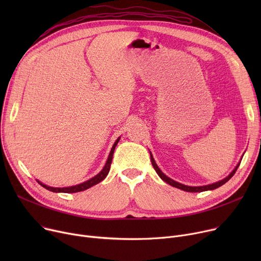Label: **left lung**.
<instances>
[{"label":"left lung","instance_id":"obj_1","mask_svg":"<svg viewBox=\"0 0 261 261\" xmlns=\"http://www.w3.org/2000/svg\"><path fill=\"white\" fill-rule=\"evenodd\" d=\"M150 159H151V163H152V166H153L154 170L156 171V173L159 174V176L161 177V179H162L164 182H166L167 184H169V185H171V186H173V187L179 188V189H182V190H184V191H188V193H201V191L213 190V189H216V188H218V187L222 186L223 184H225V183L230 179V177H231L232 175L235 174L236 170L238 169V167H239V165H240V163H238V165L235 167V169L232 170V171L225 177V179H223V180H221V181H219V182H216V183H213V184H210V185H204V186H187V185L181 184V183H179V182H175V181H173L172 179H170V177H168L166 174H164V173L162 172V170L159 168V166L156 165V163H155V161H154V159H153L151 152H150Z\"/></svg>","mask_w":261,"mask_h":261}]
</instances>
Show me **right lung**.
Returning <instances> with one entry per match:
<instances>
[{
    "instance_id": "1",
    "label": "right lung",
    "mask_w": 261,
    "mask_h": 261,
    "mask_svg": "<svg viewBox=\"0 0 261 261\" xmlns=\"http://www.w3.org/2000/svg\"><path fill=\"white\" fill-rule=\"evenodd\" d=\"M119 139H120V138H118V139L115 141V143H114V145H113V147H112V149H111V151H110L109 158H108V160H107V162H106V165H105V167L102 168V170H101L98 174H96L94 177H92V179H90V180H88V181H86V182H84V183H81V184L75 185V186L62 187V188H61V187H60V188H59V187H50V186H47V185H45V184H43V183H41V182L38 181V180H37V182H38L41 186H43L45 189L53 191V193H66V194L79 193V191L86 190V189H88V188H90V187H92V186H94V185H96V184H98L99 182H101V181L105 179V177L108 175V173H109V171H110V167H111V163H112V159H113L114 149H115L117 143L119 142Z\"/></svg>"
}]
</instances>
